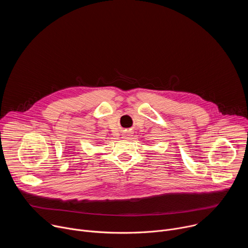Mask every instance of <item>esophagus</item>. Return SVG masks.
Masks as SVG:
<instances>
[{"mask_svg": "<svg viewBox=\"0 0 248 248\" xmlns=\"http://www.w3.org/2000/svg\"><path fill=\"white\" fill-rule=\"evenodd\" d=\"M124 136H129V135H128V134H126V135H124Z\"/></svg>", "mask_w": 248, "mask_h": 248, "instance_id": "34e87169", "label": "esophagus"}]
</instances>
